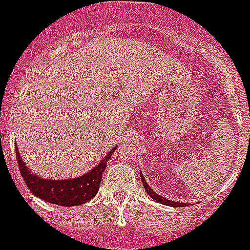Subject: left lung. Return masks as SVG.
<instances>
[{
  "label": "left lung",
  "instance_id": "left-lung-1",
  "mask_svg": "<svg viewBox=\"0 0 250 250\" xmlns=\"http://www.w3.org/2000/svg\"><path fill=\"white\" fill-rule=\"evenodd\" d=\"M141 175V180H143V185H144V188L145 191L148 192V195L152 198V199H155L156 202H160V203H163V205H167V206H173V207H182V206H186V203H178V202H172L169 201V199H166V198H163V196H160L159 194H156L155 191L152 190L149 187V185L145 182L144 176H143V173H140Z\"/></svg>",
  "mask_w": 250,
  "mask_h": 250
}]
</instances>
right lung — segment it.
<instances>
[{
  "label": "right lung",
  "mask_w": 250,
  "mask_h": 250,
  "mask_svg": "<svg viewBox=\"0 0 250 250\" xmlns=\"http://www.w3.org/2000/svg\"><path fill=\"white\" fill-rule=\"evenodd\" d=\"M114 149L116 148H113L107 153V156L90 172L81 178L68 179V180H47V179L39 178L28 169L24 162L21 160L19 152L16 153H17V164L20 168L22 179L32 194H35L40 199H44L49 203L71 207L83 205L97 195V192L100 190L102 173L105 171L106 164L109 162ZM16 150H17V146H16Z\"/></svg>",
  "instance_id": "obj_1"
}]
</instances>
